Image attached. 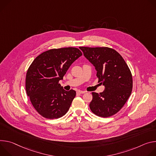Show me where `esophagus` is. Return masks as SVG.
<instances>
[{"label": "esophagus", "mask_w": 156, "mask_h": 156, "mask_svg": "<svg viewBox=\"0 0 156 156\" xmlns=\"http://www.w3.org/2000/svg\"><path fill=\"white\" fill-rule=\"evenodd\" d=\"M86 92L85 91H82V90H78L77 91V94H85Z\"/></svg>", "instance_id": "1"}]
</instances>
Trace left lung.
<instances>
[{"mask_svg":"<svg viewBox=\"0 0 156 156\" xmlns=\"http://www.w3.org/2000/svg\"><path fill=\"white\" fill-rule=\"evenodd\" d=\"M95 67L98 82L105 86L102 93L92 92L90 108L96 115L107 118L125 105L133 89V77L125 61L108 47H79Z\"/></svg>","mask_w":156,"mask_h":156,"instance_id":"left-lung-1","label":"left lung"}]
</instances>
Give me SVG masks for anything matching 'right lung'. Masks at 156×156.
Here are the masks:
<instances>
[{
    "label": "right lung",
    "mask_w": 156,
    "mask_h": 156,
    "mask_svg": "<svg viewBox=\"0 0 156 156\" xmlns=\"http://www.w3.org/2000/svg\"><path fill=\"white\" fill-rule=\"evenodd\" d=\"M82 52L77 48L51 49L32 62L26 75L25 88L34 108L44 118L56 119L64 116L76 97L74 90L66 91L59 80Z\"/></svg>",
    "instance_id": "add662e5"
}]
</instances>
